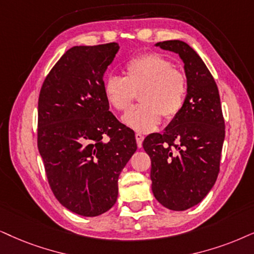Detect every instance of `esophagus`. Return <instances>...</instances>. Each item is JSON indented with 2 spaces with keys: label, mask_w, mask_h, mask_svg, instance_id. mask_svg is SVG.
Here are the masks:
<instances>
[{
  "label": "esophagus",
  "mask_w": 254,
  "mask_h": 254,
  "mask_svg": "<svg viewBox=\"0 0 254 254\" xmlns=\"http://www.w3.org/2000/svg\"><path fill=\"white\" fill-rule=\"evenodd\" d=\"M136 140H137V145L138 147H142L143 140H144V136L142 133H136Z\"/></svg>",
  "instance_id": "esophagus-1"
}]
</instances>
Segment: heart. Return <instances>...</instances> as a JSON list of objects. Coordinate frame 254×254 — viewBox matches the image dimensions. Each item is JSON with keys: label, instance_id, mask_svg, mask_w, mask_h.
<instances>
[{"label": "heart", "instance_id": "1", "mask_svg": "<svg viewBox=\"0 0 254 254\" xmlns=\"http://www.w3.org/2000/svg\"><path fill=\"white\" fill-rule=\"evenodd\" d=\"M125 76L110 75L104 79L105 99L115 110L130 108L136 92L142 104L123 116L127 127L138 132L155 130L165 120H173L184 108L189 91L188 78L166 57L144 54L125 63Z\"/></svg>", "mask_w": 254, "mask_h": 254}]
</instances>
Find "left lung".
<instances>
[{
  "instance_id": "8db88e82",
  "label": "left lung",
  "mask_w": 254,
  "mask_h": 254,
  "mask_svg": "<svg viewBox=\"0 0 254 254\" xmlns=\"http://www.w3.org/2000/svg\"><path fill=\"white\" fill-rule=\"evenodd\" d=\"M156 46L178 54L189 91L164 133L149 134L143 147L151 158L155 198L169 210L184 211L200 203L217 181L225 122L216 82L198 54L179 40Z\"/></svg>"
}]
</instances>
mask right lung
I'll use <instances>...</instances> for the list:
<instances>
[{"mask_svg": "<svg viewBox=\"0 0 254 254\" xmlns=\"http://www.w3.org/2000/svg\"><path fill=\"white\" fill-rule=\"evenodd\" d=\"M115 42L72 47L44 79L38 97L37 146L57 200L96 217L114 206L118 177L136 152L134 132L109 111L105 70Z\"/></svg>", "mask_w": 254, "mask_h": 254, "instance_id": "add662e5", "label": "right lung"}]
</instances>
